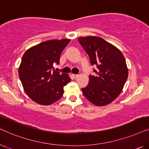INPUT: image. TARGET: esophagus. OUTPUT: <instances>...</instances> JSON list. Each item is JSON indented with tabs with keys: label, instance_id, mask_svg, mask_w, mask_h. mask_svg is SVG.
I'll return each instance as SVG.
<instances>
[{
	"label": "esophagus",
	"instance_id": "1",
	"mask_svg": "<svg viewBox=\"0 0 149 149\" xmlns=\"http://www.w3.org/2000/svg\"><path fill=\"white\" fill-rule=\"evenodd\" d=\"M78 76H79L78 74H72V77L74 79L77 78V77H78Z\"/></svg>",
	"mask_w": 149,
	"mask_h": 149
}]
</instances>
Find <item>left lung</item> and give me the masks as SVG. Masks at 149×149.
Returning <instances> with one entry per match:
<instances>
[{"label":"left lung","instance_id":"obj_1","mask_svg":"<svg viewBox=\"0 0 149 149\" xmlns=\"http://www.w3.org/2000/svg\"><path fill=\"white\" fill-rule=\"evenodd\" d=\"M78 40L88 55L95 75H89L88 85L82 91L96 106H104L117 98L127 79L128 70L122 53L97 36L80 37Z\"/></svg>","mask_w":149,"mask_h":149}]
</instances>
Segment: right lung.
I'll return each mask as SVG.
<instances>
[{
  "mask_svg": "<svg viewBox=\"0 0 149 149\" xmlns=\"http://www.w3.org/2000/svg\"><path fill=\"white\" fill-rule=\"evenodd\" d=\"M69 39L50 40L24 53L18 74L24 91L35 102L49 105L61 98L64 87L71 81L68 74L55 70Z\"/></svg>",
  "mask_w": 149,
  "mask_h": 149,
  "instance_id": "1",
  "label": "right lung"
}]
</instances>
